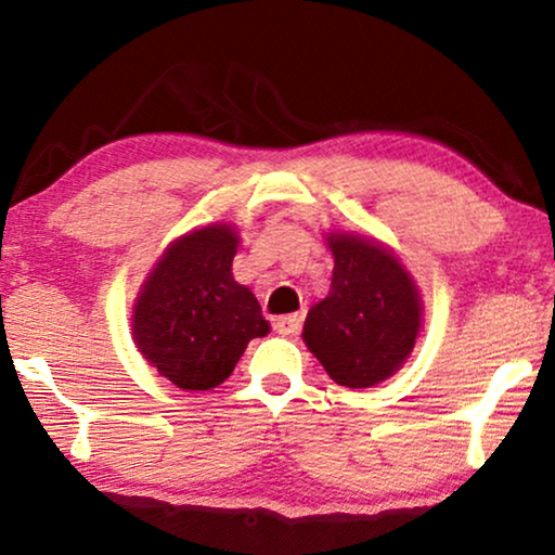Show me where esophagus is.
Instances as JSON below:
<instances>
[{
    "instance_id": "34e87169",
    "label": "esophagus",
    "mask_w": 555,
    "mask_h": 555,
    "mask_svg": "<svg viewBox=\"0 0 555 555\" xmlns=\"http://www.w3.org/2000/svg\"><path fill=\"white\" fill-rule=\"evenodd\" d=\"M301 322H305V314H286L273 320V330H276L279 335H297L301 330Z\"/></svg>"
}]
</instances>
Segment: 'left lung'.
<instances>
[{
	"label": "left lung",
	"instance_id": "1",
	"mask_svg": "<svg viewBox=\"0 0 555 555\" xmlns=\"http://www.w3.org/2000/svg\"><path fill=\"white\" fill-rule=\"evenodd\" d=\"M330 294L309 309L305 343L337 386L371 388L409 358L421 327L418 292L380 243L330 235Z\"/></svg>",
	"mask_w": 555,
	"mask_h": 555
}]
</instances>
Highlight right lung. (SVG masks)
I'll list each match as a JSON object with an SVG mask.
<instances>
[{
    "label": "right lung",
    "instance_id": "right-lung-1",
    "mask_svg": "<svg viewBox=\"0 0 555 555\" xmlns=\"http://www.w3.org/2000/svg\"><path fill=\"white\" fill-rule=\"evenodd\" d=\"M238 235L210 225L175 241L137 299L134 339L182 390H208L233 373L246 345L269 332L261 307L233 279Z\"/></svg>",
    "mask_w": 555,
    "mask_h": 555
}]
</instances>
